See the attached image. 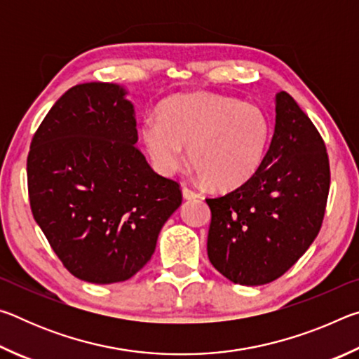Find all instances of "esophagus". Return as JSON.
<instances>
[{"label":"esophagus","mask_w":359,"mask_h":359,"mask_svg":"<svg viewBox=\"0 0 359 359\" xmlns=\"http://www.w3.org/2000/svg\"><path fill=\"white\" fill-rule=\"evenodd\" d=\"M182 194H184V199H198L199 198V193L193 191L191 188H188L187 185L182 187Z\"/></svg>","instance_id":"esophagus-1"}]
</instances>
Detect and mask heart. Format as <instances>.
I'll return each mask as SVG.
<instances>
[{
    "label": "heart",
    "mask_w": 359,
    "mask_h": 359,
    "mask_svg": "<svg viewBox=\"0 0 359 359\" xmlns=\"http://www.w3.org/2000/svg\"><path fill=\"white\" fill-rule=\"evenodd\" d=\"M144 147L158 172L171 175L188 160L217 190H234L263 165L271 141V121L257 104L215 93L169 98L141 130Z\"/></svg>",
    "instance_id": "obj_1"
}]
</instances>
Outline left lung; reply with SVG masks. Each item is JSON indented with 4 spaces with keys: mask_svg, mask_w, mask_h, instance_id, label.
<instances>
[{
    "mask_svg": "<svg viewBox=\"0 0 359 359\" xmlns=\"http://www.w3.org/2000/svg\"><path fill=\"white\" fill-rule=\"evenodd\" d=\"M330 180L320 133L287 92L277 93L274 136L259 171L236 190L205 199L212 266L247 287L283 276L317 238Z\"/></svg>",
    "mask_w": 359,
    "mask_h": 359,
    "instance_id": "obj_1",
    "label": "left lung"
}]
</instances>
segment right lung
Segmentation results:
<instances>
[{"label":"right lung","mask_w":359,"mask_h":359,"mask_svg":"<svg viewBox=\"0 0 359 359\" xmlns=\"http://www.w3.org/2000/svg\"><path fill=\"white\" fill-rule=\"evenodd\" d=\"M126 95L117 83L69 88L42 120L27 160L36 223L66 269L90 283L141 271L182 204L177 182L156 174L136 147Z\"/></svg>","instance_id":"obj_1"}]
</instances>
